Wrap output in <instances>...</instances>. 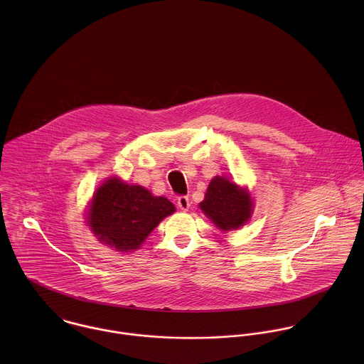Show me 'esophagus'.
Listing matches in <instances>:
<instances>
[{
	"mask_svg": "<svg viewBox=\"0 0 364 364\" xmlns=\"http://www.w3.org/2000/svg\"><path fill=\"white\" fill-rule=\"evenodd\" d=\"M178 208H181L182 211H188L191 208V200L188 196H179L178 198Z\"/></svg>",
	"mask_w": 364,
	"mask_h": 364,
	"instance_id": "34e87169",
	"label": "esophagus"
}]
</instances>
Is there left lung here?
I'll list each match as a JSON object with an SVG mask.
<instances>
[{
  "label": "left lung",
  "instance_id": "1",
  "mask_svg": "<svg viewBox=\"0 0 364 364\" xmlns=\"http://www.w3.org/2000/svg\"><path fill=\"white\" fill-rule=\"evenodd\" d=\"M199 206L217 228L232 231L251 218L254 202L247 189L224 176H214Z\"/></svg>",
  "mask_w": 364,
  "mask_h": 364
}]
</instances>
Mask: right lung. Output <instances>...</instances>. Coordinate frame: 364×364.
Masks as SVG:
<instances>
[{"label": "right lung", "mask_w": 364, "mask_h": 364, "mask_svg": "<svg viewBox=\"0 0 364 364\" xmlns=\"http://www.w3.org/2000/svg\"><path fill=\"white\" fill-rule=\"evenodd\" d=\"M175 206L140 185L109 178L94 193L88 225L95 237L119 252L139 250L150 232Z\"/></svg>", "instance_id": "1"}]
</instances>
